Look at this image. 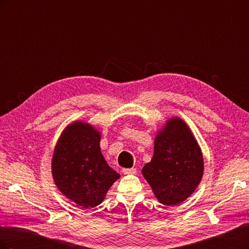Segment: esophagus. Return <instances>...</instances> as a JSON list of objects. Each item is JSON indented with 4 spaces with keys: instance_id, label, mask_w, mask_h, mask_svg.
Masks as SVG:
<instances>
[{
    "instance_id": "obj_1",
    "label": "esophagus",
    "mask_w": 249,
    "mask_h": 249,
    "mask_svg": "<svg viewBox=\"0 0 249 249\" xmlns=\"http://www.w3.org/2000/svg\"><path fill=\"white\" fill-rule=\"evenodd\" d=\"M136 168H124L123 172L124 175H135L136 173Z\"/></svg>"
}]
</instances>
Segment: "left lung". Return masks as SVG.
Wrapping results in <instances>:
<instances>
[{"label":"left lung","mask_w":249,"mask_h":249,"mask_svg":"<svg viewBox=\"0 0 249 249\" xmlns=\"http://www.w3.org/2000/svg\"><path fill=\"white\" fill-rule=\"evenodd\" d=\"M202 172V155L189 127L179 118L168 120L142 169L157 198L165 206L178 205L196 189Z\"/></svg>","instance_id":"obj_1"}]
</instances>
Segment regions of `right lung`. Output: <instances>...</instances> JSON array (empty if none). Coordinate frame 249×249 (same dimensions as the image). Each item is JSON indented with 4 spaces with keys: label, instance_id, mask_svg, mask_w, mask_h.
<instances>
[{
    "label": "right lung",
    "instance_id": "1",
    "mask_svg": "<svg viewBox=\"0 0 249 249\" xmlns=\"http://www.w3.org/2000/svg\"><path fill=\"white\" fill-rule=\"evenodd\" d=\"M101 135L84 123L69 125L59 138L52 161L55 184L67 198L84 209L99 206L120 177L105 161Z\"/></svg>",
    "mask_w": 249,
    "mask_h": 249
}]
</instances>
